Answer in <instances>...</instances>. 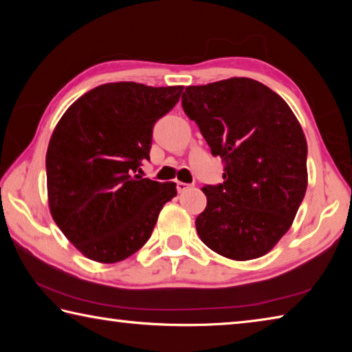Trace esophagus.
<instances>
[{
	"label": "esophagus",
	"instance_id": "1",
	"mask_svg": "<svg viewBox=\"0 0 352 352\" xmlns=\"http://www.w3.org/2000/svg\"><path fill=\"white\" fill-rule=\"evenodd\" d=\"M190 188H192V184L183 183V182H177V190H178V192H184V190H188Z\"/></svg>",
	"mask_w": 352,
	"mask_h": 352
}]
</instances>
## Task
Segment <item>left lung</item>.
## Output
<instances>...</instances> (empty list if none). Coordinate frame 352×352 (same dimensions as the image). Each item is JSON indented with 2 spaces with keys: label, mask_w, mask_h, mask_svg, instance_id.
Returning <instances> with one entry per match:
<instances>
[{
  "label": "left lung",
  "mask_w": 352,
  "mask_h": 352,
  "mask_svg": "<svg viewBox=\"0 0 352 352\" xmlns=\"http://www.w3.org/2000/svg\"><path fill=\"white\" fill-rule=\"evenodd\" d=\"M183 110L197 124L223 183L206 184L195 219L201 242L234 261L264 256L287 233L307 188V142L294 111L247 77L186 87Z\"/></svg>",
  "instance_id": "left-lung-1"
}]
</instances>
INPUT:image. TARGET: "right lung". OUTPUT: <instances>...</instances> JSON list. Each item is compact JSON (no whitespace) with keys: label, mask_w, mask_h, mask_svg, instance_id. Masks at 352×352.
<instances>
[{"label":"right lung","mask_w":352,"mask_h":352,"mask_svg":"<svg viewBox=\"0 0 352 352\" xmlns=\"http://www.w3.org/2000/svg\"><path fill=\"white\" fill-rule=\"evenodd\" d=\"M183 87L105 83L65 111L46 152L52 219L82 254L113 264L144 245L175 183L142 178L155 122Z\"/></svg>","instance_id":"right-lung-1"}]
</instances>
